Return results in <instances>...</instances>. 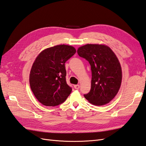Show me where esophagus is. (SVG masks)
Segmentation results:
<instances>
[{
    "instance_id": "34e87169",
    "label": "esophagus",
    "mask_w": 146,
    "mask_h": 146,
    "mask_svg": "<svg viewBox=\"0 0 146 146\" xmlns=\"http://www.w3.org/2000/svg\"><path fill=\"white\" fill-rule=\"evenodd\" d=\"M80 85L79 84H76V85H74V89H76V90H78V89H79L80 88Z\"/></svg>"
}]
</instances>
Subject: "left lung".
Instances as JSON below:
<instances>
[{"label":"left lung","mask_w":146,"mask_h":146,"mask_svg":"<svg viewBox=\"0 0 146 146\" xmlns=\"http://www.w3.org/2000/svg\"><path fill=\"white\" fill-rule=\"evenodd\" d=\"M91 65L92 78L90 92L84 94L91 104L103 106L116 96L122 81V70L117 56L109 46L87 44L77 50Z\"/></svg>","instance_id":"left-lung-1"}]
</instances>
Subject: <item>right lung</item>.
<instances>
[{
    "instance_id": "1",
    "label": "right lung",
    "mask_w": 146,
    "mask_h": 146,
    "mask_svg": "<svg viewBox=\"0 0 146 146\" xmlns=\"http://www.w3.org/2000/svg\"><path fill=\"white\" fill-rule=\"evenodd\" d=\"M73 46L60 45L46 48L36 58L30 73V85L40 103L47 106L63 103L72 88L66 81L65 63L76 53Z\"/></svg>"
}]
</instances>
